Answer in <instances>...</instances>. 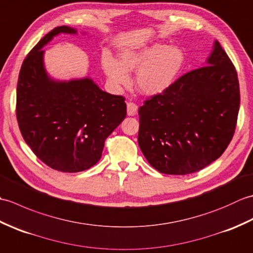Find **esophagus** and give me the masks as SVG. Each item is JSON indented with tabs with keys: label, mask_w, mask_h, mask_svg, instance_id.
Returning <instances> with one entry per match:
<instances>
[{
	"label": "esophagus",
	"mask_w": 253,
	"mask_h": 253,
	"mask_svg": "<svg viewBox=\"0 0 253 253\" xmlns=\"http://www.w3.org/2000/svg\"><path fill=\"white\" fill-rule=\"evenodd\" d=\"M138 113V106L137 104L132 103V102H129L127 103V114L129 116H135Z\"/></svg>",
	"instance_id": "1"
}]
</instances>
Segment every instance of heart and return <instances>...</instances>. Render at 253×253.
I'll list each match as a JSON object with an SVG mask.
<instances>
[{"mask_svg": "<svg viewBox=\"0 0 253 253\" xmlns=\"http://www.w3.org/2000/svg\"><path fill=\"white\" fill-rule=\"evenodd\" d=\"M184 62V54L176 46L153 43L120 53L118 61L111 55L102 58V67L109 82L120 87L128 84L129 72H135L136 85L141 93L155 95L174 83Z\"/></svg>", "mask_w": 253, "mask_h": 253, "instance_id": "obj_1", "label": "heart"}]
</instances>
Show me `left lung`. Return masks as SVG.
<instances>
[{"mask_svg": "<svg viewBox=\"0 0 253 253\" xmlns=\"http://www.w3.org/2000/svg\"><path fill=\"white\" fill-rule=\"evenodd\" d=\"M239 104L237 72L215 41L207 66L182 75L139 107V147L160 173H196L228 147Z\"/></svg>", "mask_w": 253, "mask_h": 253, "instance_id": "obj_1", "label": "left lung"}]
</instances>
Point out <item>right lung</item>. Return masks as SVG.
Returning a JSON list of instances; mask_svg holds the SVG:
<instances>
[{"mask_svg": "<svg viewBox=\"0 0 253 253\" xmlns=\"http://www.w3.org/2000/svg\"><path fill=\"white\" fill-rule=\"evenodd\" d=\"M60 34L77 30L56 27L24 60L16 116L26 143L42 162L64 173H77L101 159L105 139L126 117V103L124 96L102 91L91 78L60 82L47 75L42 47Z\"/></svg>", "mask_w": 253, "mask_h": 253, "instance_id": "right-lung-1", "label": "right lung"}]
</instances>
